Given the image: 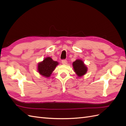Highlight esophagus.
I'll use <instances>...</instances> for the list:
<instances>
[{
  "label": "esophagus",
  "instance_id": "esophagus-1",
  "mask_svg": "<svg viewBox=\"0 0 126 126\" xmlns=\"http://www.w3.org/2000/svg\"><path fill=\"white\" fill-rule=\"evenodd\" d=\"M62 63L63 64H67V61L66 60H63L62 61Z\"/></svg>",
  "mask_w": 126,
  "mask_h": 126
}]
</instances>
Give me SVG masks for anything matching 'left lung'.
I'll return each mask as SVG.
<instances>
[{"mask_svg": "<svg viewBox=\"0 0 126 126\" xmlns=\"http://www.w3.org/2000/svg\"><path fill=\"white\" fill-rule=\"evenodd\" d=\"M72 64L74 70L78 77H81L87 73L88 68L81 59H76Z\"/></svg>", "mask_w": 126, "mask_h": 126, "instance_id": "obj_1", "label": "left lung"}]
</instances>
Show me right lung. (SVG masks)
<instances>
[{"mask_svg": "<svg viewBox=\"0 0 126 126\" xmlns=\"http://www.w3.org/2000/svg\"><path fill=\"white\" fill-rule=\"evenodd\" d=\"M58 64L59 63L53 60L50 57H47L42 62L38 63L37 70L42 76L49 78Z\"/></svg>", "mask_w": 126, "mask_h": 126, "instance_id": "add662e5", "label": "right lung"}]
</instances>
